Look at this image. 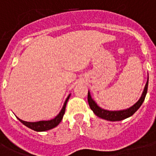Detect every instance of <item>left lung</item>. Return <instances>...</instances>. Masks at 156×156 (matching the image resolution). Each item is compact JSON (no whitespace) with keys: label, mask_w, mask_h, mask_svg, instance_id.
<instances>
[{"label":"left lung","mask_w":156,"mask_h":156,"mask_svg":"<svg viewBox=\"0 0 156 156\" xmlns=\"http://www.w3.org/2000/svg\"><path fill=\"white\" fill-rule=\"evenodd\" d=\"M148 79H149V78H147V82L146 83L145 87H144V90H143V92L140 99L138 100V102L133 104L132 107L129 108L124 109V110H119V111H109V110H105V109L101 108L100 107L98 106L97 104L95 102V100L91 98L90 91H88L87 100L89 106H90V109L92 110L93 112L96 116L100 117V118L104 119V120H107V121H122L124 119L128 118L132 115H133V113H135V112L140 108L144 100H145L146 95L147 93Z\"/></svg>","instance_id":"obj_1"}]
</instances>
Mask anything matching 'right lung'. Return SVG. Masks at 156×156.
<instances>
[{"label": "right lung", "mask_w": 156, "mask_h": 156, "mask_svg": "<svg viewBox=\"0 0 156 156\" xmlns=\"http://www.w3.org/2000/svg\"><path fill=\"white\" fill-rule=\"evenodd\" d=\"M69 96H70V94L68 95V97H67V99L65 101V104H64L63 108L61 110V112H59L58 115L55 118L52 119V120H49V121H36V122H28V121H23V120H21L18 117V119L24 126H26L28 128L31 129L33 130L37 131V132H42V131H47L49 130V129H52L55 128L56 126H58L60 122L61 121V120H62V118H63L64 114H65V112H66V104L68 102Z\"/></svg>", "instance_id": "obj_1"}]
</instances>
